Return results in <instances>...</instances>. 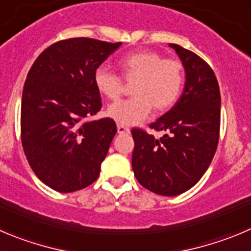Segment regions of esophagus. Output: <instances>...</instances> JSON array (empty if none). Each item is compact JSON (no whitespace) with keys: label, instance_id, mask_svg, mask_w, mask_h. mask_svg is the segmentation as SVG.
Wrapping results in <instances>:
<instances>
[{"label":"esophagus","instance_id":"esophagus-1","mask_svg":"<svg viewBox=\"0 0 251 251\" xmlns=\"http://www.w3.org/2000/svg\"><path fill=\"white\" fill-rule=\"evenodd\" d=\"M117 130H118L119 134H128V133L130 132L129 128L124 127V126H122V124H117Z\"/></svg>","mask_w":251,"mask_h":251}]
</instances>
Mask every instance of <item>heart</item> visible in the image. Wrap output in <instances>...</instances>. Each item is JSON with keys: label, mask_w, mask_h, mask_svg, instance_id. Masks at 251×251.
<instances>
[{"label": "heart", "mask_w": 251, "mask_h": 251, "mask_svg": "<svg viewBox=\"0 0 251 251\" xmlns=\"http://www.w3.org/2000/svg\"><path fill=\"white\" fill-rule=\"evenodd\" d=\"M123 76L134 80L133 97L109 104L107 116L122 126H135L147 118L152 106L165 111L178 99L183 85V71L180 61L163 59L159 52L137 51L119 60ZM94 82L97 91L109 100H116L122 92V80L117 74L99 66Z\"/></svg>", "instance_id": "heart-1"}]
</instances>
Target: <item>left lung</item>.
Returning <instances> with one entry per match:
<instances>
[{
	"label": "left lung",
	"instance_id": "1",
	"mask_svg": "<svg viewBox=\"0 0 251 251\" xmlns=\"http://www.w3.org/2000/svg\"><path fill=\"white\" fill-rule=\"evenodd\" d=\"M185 69V86L173 108L150 128L163 130L160 139L133 129L132 166L138 182L161 196H177L199 182L217 150L221 94L213 70L195 52L169 44Z\"/></svg>",
	"mask_w": 251,
	"mask_h": 251
}]
</instances>
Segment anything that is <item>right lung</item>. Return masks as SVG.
<instances>
[{
    "label": "right lung",
    "instance_id": "obj_1",
    "mask_svg": "<svg viewBox=\"0 0 251 251\" xmlns=\"http://www.w3.org/2000/svg\"><path fill=\"white\" fill-rule=\"evenodd\" d=\"M122 43L73 38L50 45L27 75L21 133L30 168L58 192L81 190L97 180L117 133L111 118L91 121L102 107L95 70Z\"/></svg>",
    "mask_w": 251,
    "mask_h": 251
}]
</instances>
